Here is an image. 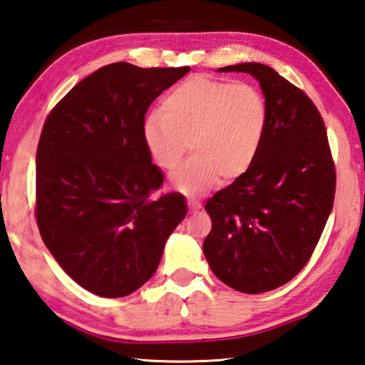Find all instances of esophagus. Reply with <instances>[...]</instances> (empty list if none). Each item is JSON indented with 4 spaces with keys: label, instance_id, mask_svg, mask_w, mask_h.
I'll return each mask as SVG.
<instances>
[{
    "label": "esophagus",
    "instance_id": "34e87169",
    "mask_svg": "<svg viewBox=\"0 0 365 365\" xmlns=\"http://www.w3.org/2000/svg\"><path fill=\"white\" fill-rule=\"evenodd\" d=\"M188 207L191 210H197V209H201V202L196 201L195 197H190V200H188Z\"/></svg>",
    "mask_w": 365,
    "mask_h": 365
}]
</instances>
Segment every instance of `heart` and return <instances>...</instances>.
Returning <instances> with one entry per match:
<instances>
[{
    "label": "heart",
    "mask_w": 365,
    "mask_h": 365,
    "mask_svg": "<svg viewBox=\"0 0 365 365\" xmlns=\"http://www.w3.org/2000/svg\"><path fill=\"white\" fill-rule=\"evenodd\" d=\"M268 125L263 96L249 84L205 76L185 79L143 121V142L161 169L172 170L190 148L193 156L170 177L187 195L246 174L262 148Z\"/></svg>",
    "instance_id": "1"
}]
</instances>
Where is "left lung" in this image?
<instances>
[{
    "mask_svg": "<svg viewBox=\"0 0 365 365\" xmlns=\"http://www.w3.org/2000/svg\"><path fill=\"white\" fill-rule=\"evenodd\" d=\"M220 71L258 79L268 125L250 169L205 202L204 255L227 286L262 294L294 279L313 255L334 205L335 163L324 119L302 89L255 62Z\"/></svg>",
    "mask_w": 365,
    "mask_h": 365,
    "instance_id": "8db88e82",
    "label": "left lung"
}]
</instances>
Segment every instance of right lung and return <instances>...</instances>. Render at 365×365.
Masks as SVG:
<instances>
[{
    "instance_id": "add662e5",
    "label": "right lung",
    "mask_w": 365,
    "mask_h": 365,
    "mask_svg": "<svg viewBox=\"0 0 365 365\" xmlns=\"http://www.w3.org/2000/svg\"><path fill=\"white\" fill-rule=\"evenodd\" d=\"M188 71L105 65L44 121L36 150L39 233L65 273L98 297L142 287L187 215L183 195L155 196L164 177L142 129L155 98Z\"/></svg>"
}]
</instances>
